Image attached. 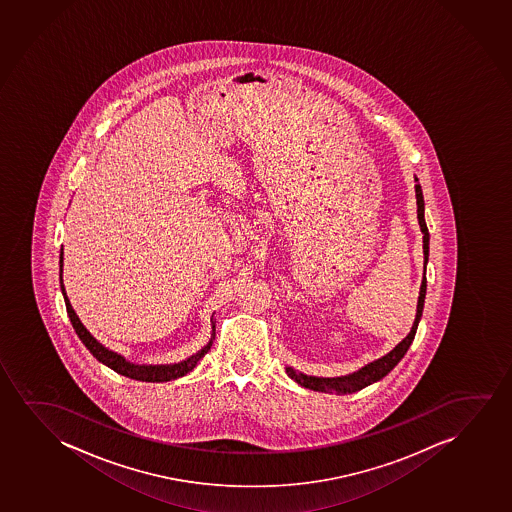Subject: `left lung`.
I'll list each match as a JSON object with an SVG mask.
<instances>
[{"mask_svg": "<svg viewBox=\"0 0 512 512\" xmlns=\"http://www.w3.org/2000/svg\"><path fill=\"white\" fill-rule=\"evenodd\" d=\"M415 193H416V218H418V225L423 233V279L422 286H420V294H418V303H416L415 322L411 326L408 336L404 340L399 341L396 347L390 350L389 354L383 355L376 361L368 362L366 366L357 369L354 373L345 376H333V378H326V376H310L296 371L291 366H286V373L291 380L305 387V389L315 390V392H326V394H352L357 390L368 387L371 383L380 382L383 376L389 375L392 369L396 368L397 362L401 361L404 354L408 352L409 345L415 340L416 328L418 322L422 319L423 303H425V293H427V263H429V230H427V223H425V202H423L422 186L418 183V178H415Z\"/></svg>", "mask_w": 512, "mask_h": 512, "instance_id": "left-lung-1", "label": "left lung"}]
</instances>
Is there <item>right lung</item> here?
<instances>
[{
	"label": "right lung",
	"mask_w": 512,
	"mask_h": 512,
	"mask_svg": "<svg viewBox=\"0 0 512 512\" xmlns=\"http://www.w3.org/2000/svg\"><path fill=\"white\" fill-rule=\"evenodd\" d=\"M62 263H64V253L61 251V258H59V277H61V291L62 296H64V303H66V310H68L69 321L73 324V329H75L76 334H78V338L82 340L83 345L89 348L90 354L94 355L97 361L103 362L104 366H108V368L116 371L118 375L127 376V378H132V380H137V382H171V380H178L181 376L188 375L190 371H193V368H197L200 359L211 350L212 340H214V336H216L214 315L211 317V340L207 341V345L200 348L197 354L186 357L184 361L174 362V364H136V362L127 361L123 355L118 354L115 350L104 347L103 343L97 341L96 338L89 333V329L83 326L80 317L76 315L75 310L71 307L68 294H66L64 284H62Z\"/></svg>",
	"instance_id": "1"
}]
</instances>
